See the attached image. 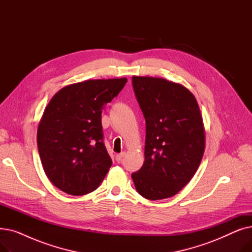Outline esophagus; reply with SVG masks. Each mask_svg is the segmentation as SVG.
Listing matches in <instances>:
<instances>
[{
	"mask_svg": "<svg viewBox=\"0 0 252 252\" xmlns=\"http://www.w3.org/2000/svg\"><path fill=\"white\" fill-rule=\"evenodd\" d=\"M125 155H126V152H122V153H119V154H117L116 156H115V159H116V161H122L123 160V158L125 157Z\"/></svg>",
	"mask_w": 252,
	"mask_h": 252,
	"instance_id": "1",
	"label": "esophagus"
}]
</instances>
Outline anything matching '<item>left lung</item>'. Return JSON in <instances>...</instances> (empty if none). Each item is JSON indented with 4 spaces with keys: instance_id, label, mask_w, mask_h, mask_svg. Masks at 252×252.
<instances>
[{
    "instance_id": "obj_1",
    "label": "left lung",
    "mask_w": 252,
    "mask_h": 252,
    "mask_svg": "<svg viewBox=\"0 0 252 252\" xmlns=\"http://www.w3.org/2000/svg\"><path fill=\"white\" fill-rule=\"evenodd\" d=\"M133 88L146 122L145 161L131 174L137 192L149 200L176 195L199 166L205 134L192 93L164 78L133 76Z\"/></svg>"
}]
</instances>
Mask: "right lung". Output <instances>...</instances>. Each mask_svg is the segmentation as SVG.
<instances>
[{
    "mask_svg": "<svg viewBox=\"0 0 252 252\" xmlns=\"http://www.w3.org/2000/svg\"><path fill=\"white\" fill-rule=\"evenodd\" d=\"M127 79H89L61 89L37 128V149L52 184L70 195L96 190L112 164L106 150L102 110Z\"/></svg>",
    "mask_w": 252,
    "mask_h": 252,
    "instance_id": "right-lung-1",
    "label": "right lung"
}]
</instances>
